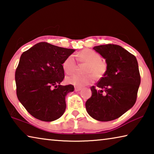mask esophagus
Masks as SVG:
<instances>
[{"label": "esophagus", "instance_id": "esophagus-1", "mask_svg": "<svg viewBox=\"0 0 154 154\" xmlns=\"http://www.w3.org/2000/svg\"><path fill=\"white\" fill-rule=\"evenodd\" d=\"M81 90H82V88H77V87L75 88V92H79V91H80Z\"/></svg>", "mask_w": 154, "mask_h": 154}]
</instances>
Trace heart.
I'll use <instances>...</instances> for the list:
<instances>
[{
  "label": "heart",
  "mask_w": 154,
  "mask_h": 154,
  "mask_svg": "<svg viewBox=\"0 0 154 154\" xmlns=\"http://www.w3.org/2000/svg\"><path fill=\"white\" fill-rule=\"evenodd\" d=\"M78 60L81 62L87 63L85 71L88 73L81 75L75 73L66 78V82L69 84L73 85L77 88H82L92 83L95 77L100 79L105 75L107 66L106 63L101 60V56L97 52L90 49H85L81 51L77 55ZM62 67L66 74L73 72L77 68V64L72 55L65 59Z\"/></svg>",
  "instance_id": "b5f03b06"
}]
</instances>
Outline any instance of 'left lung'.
<instances>
[{
	"label": "left lung",
	"instance_id": "1",
	"mask_svg": "<svg viewBox=\"0 0 154 154\" xmlns=\"http://www.w3.org/2000/svg\"><path fill=\"white\" fill-rule=\"evenodd\" d=\"M105 59V75L91 87L92 96L85 103L88 113L100 122L119 118L136 103L140 77L136 57L122 47L107 44L94 47Z\"/></svg>",
	"mask_w": 154,
	"mask_h": 154
}]
</instances>
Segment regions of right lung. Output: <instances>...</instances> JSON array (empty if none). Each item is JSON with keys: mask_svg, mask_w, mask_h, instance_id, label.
<instances>
[{"mask_svg": "<svg viewBox=\"0 0 154 154\" xmlns=\"http://www.w3.org/2000/svg\"><path fill=\"white\" fill-rule=\"evenodd\" d=\"M75 51L41 42L23 52L15 71L16 93L34 118L52 122L64 114L65 97L74 86L60 85L64 77L62 64Z\"/></svg>", "mask_w": 154, "mask_h": 154, "instance_id": "obj_1", "label": "right lung"}]
</instances>
